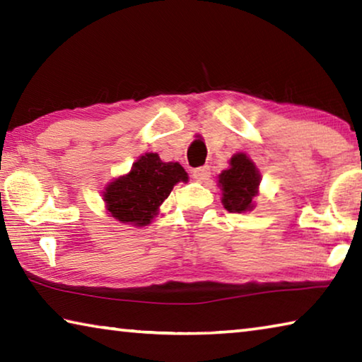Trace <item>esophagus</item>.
I'll return each mask as SVG.
<instances>
[{"mask_svg":"<svg viewBox=\"0 0 362 362\" xmlns=\"http://www.w3.org/2000/svg\"><path fill=\"white\" fill-rule=\"evenodd\" d=\"M209 174H211V168L207 166V164H204V166H199V168L193 169V177H194V179H198V180L207 179V177H209Z\"/></svg>","mask_w":362,"mask_h":362,"instance_id":"esophagus-1","label":"esophagus"}]
</instances>
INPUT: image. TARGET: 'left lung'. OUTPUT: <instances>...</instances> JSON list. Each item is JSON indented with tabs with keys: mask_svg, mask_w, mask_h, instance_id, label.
Listing matches in <instances>:
<instances>
[{
	"mask_svg": "<svg viewBox=\"0 0 362 362\" xmlns=\"http://www.w3.org/2000/svg\"><path fill=\"white\" fill-rule=\"evenodd\" d=\"M260 183V174L254 163L244 155L238 153L231 158L230 169L218 175V185L222 187V203L226 211L244 212L252 209V198L257 194Z\"/></svg>",
	"mask_w": 362,
	"mask_h": 362,
	"instance_id": "left-lung-1",
	"label": "left lung"
}]
</instances>
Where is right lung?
<instances>
[{"label": "right lung", "instance_id": "obj_1", "mask_svg": "<svg viewBox=\"0 0 362 362\" xmlns=\"http://www.w3.org/2000/svg\"><path fill=\"white\" fill-rule=\"evenodd\" d=\"M177 182H188L179 163H163L156 153H146L132 164L131 173L110 183L103 193L107 209L122 223L145 226Z\"/></svg>", "mask_w": 362, "mask_h": 362}]
</instances>
